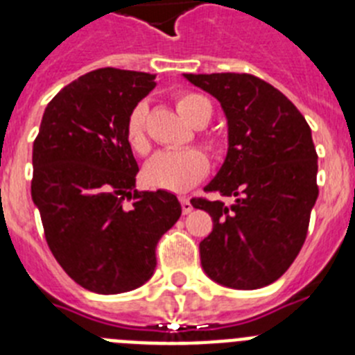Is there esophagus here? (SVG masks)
<instances>
[{"instance_id": "obj_1", "label": "esophagus", "mask_w": 355, "mask_h": 355, "mask_svg": "<svg viewBox=\"0 0 355 355\" xmlns=\"http://www.w3.org/2000/svg\"><path fill=\"white\" fill-rule=\"evenodd\" d=\"M181 209H183L184 215L192 213L193 206H192V202H190V199H188V197H181Z\"/></svg>"}]
</instances>
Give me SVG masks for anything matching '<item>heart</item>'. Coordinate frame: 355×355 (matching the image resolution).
Returning <instances> with one entry per match:
<instances>
[{"label": "heart", "instance_id": "heart-1", "mask_svg": "<svg viewBox=\"0 0 355 355\" xmlns=\"http://www.w3.org/2000/svg\"><path fill=\"white\" fill-rule=\"evenodd\" d=\"M175 108L181 117L192 126H205L211 117V103L205 96L196 92H181L175 96ZM147 106L139 103L131 110L126 122V139L131 149L139 155L149 150V139L146 131ZM206 147L218 150L220 142L215 137H206ZM208 171V159L197 149L162 150L150 159L144 168V181L153 188H162L168 192H187L197 181L205 178Z\"/></svg>", "mask_w": 355, "mask_h": 355}]
</instances>
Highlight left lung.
I'll use <instances>...</instances> for the list:
<instances>
[{
	"label": "left lung",
	"mask_w": 355,
	"mask_h": 355,
	"mask_svg": "<svg viewBox=\"0 0 355 355\" xmlns=\"http://www.w3.org/2000/svg\"><path fill=\"white\" fill-rule=\"evenodd\" d=\"M183 76L211 94L227 121V155L205 190L234 202L192 199L213 218L199 243L202 270L234 290L268 286L302 249L318 197L311 128L283 92L252 74Z\"/></svg>",
	"instance_id": "1"
}]
</instances>
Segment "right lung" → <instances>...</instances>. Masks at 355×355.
Wrapping results in <instances>:
<instances>
[{
  "instance_id": "right-lung-1",
  "label": "right lung",
  "mask_w": 355,
  "mask_h": 355,
  "mask_svg": "<svg viewBox=\"0 0 355 355\" xmlns=\"http://www.w3.org/2000/svg\"><path fill=\"white\" fill-rule=\"evenodd\" d=\"M155 78L114 67L87 72L49 101L33 142L31 199L48 245L69 277L94 293L147 283L156 243L181 216L174 193L135 188L139 165L126 122Z\"/></svg>"
}]
</instances>
